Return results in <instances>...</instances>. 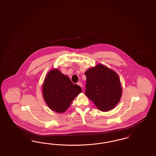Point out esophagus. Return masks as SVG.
I'll return each instance as SVG.
<instances>
[{"instance_id":"34e87169","label":"esophagus","mask_w":156,"mask_h":156,"mask_svg":"<svg viewBox=\"0 0 156 156\" xmlns=\"http://www.w3.org/2000/svg\"><path fill=\"white\" fill-rule=\"evenodd\" d=\"M77 85H79V86H80V87H82V84L81 82H78V83H77Z\"/></svg>"}]
</instances>
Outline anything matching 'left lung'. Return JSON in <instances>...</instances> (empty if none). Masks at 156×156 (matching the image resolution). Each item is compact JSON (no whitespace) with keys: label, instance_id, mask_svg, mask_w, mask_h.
<instances>
[{"label":"left lung","instance_id":"8db88e82","mask_svg":"<svg viewBox=\"0 0 156 156\" xmlns=\"http://www.w3.org/2000/svg\"><path fill=\"white\" fill-rule=\"evenodd\" d=\"M85 75V95L101 111L113 109L119 103L122 93L119 75L102 64L88 69Z\"/></svg>","mask_w":156,"mask_h":156}]
</instances>
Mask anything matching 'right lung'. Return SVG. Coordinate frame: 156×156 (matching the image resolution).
<instances>
[{
	"instance_id": "1",
	"label": "right lung",
	"mask_w": 156,
	"mask_h": 156,
	"mask_svg": "<svg viewBox=\"0 0 156 156\" xmlns=\"http://www.w3.org/2000/svg\"><path fill=\"white\" fill-rule=\"evenodd\" d=\"M82 92L81 87L57 69L48 72L43 85V96L48 106L54 111L63 113L72 101Z\"/></svg>"
}]
</instances>
